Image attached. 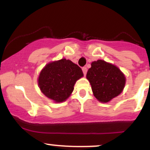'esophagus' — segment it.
<instances>
[{"mask_svg":"<svg viewBox=\"0 0 150 150\" xmlns=\"http://www.w3.org/2000/svg\"><path fill=\"white\" fill-rule=\"evenodd\" d=\"M82 72H83V74H84V75H86V74H87V68H86V67H83V68H82Z\"/></svg>","mask_w":150,"mask_h":150,"instance_id":"esophagus-1","label":"esophagus"}]
</instances>
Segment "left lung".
<instances>
[{"mask_svg":"<svg viewBox=\"0 0 150 150\" xmlns=\"http://www.w3.org/2000/svg\"><path fill=\"white\" fill-rule=\"evenodd\" d=\"M94 96L98 101L106 103L122 92L125 77L116 65L98 60L92 62L87 73Z\"/></svg>","mask_w":150,"mask_h":150,"instance_id":"left-lung-1","label":"left lung"}]
</instances>
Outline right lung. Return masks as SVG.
Listing matches in <instances>:
<instances>
[{
	"instance_id": "obj_1",
	"label": "right lung",
	"mask_w": 150,
	"mask_h": 150,
	"mask_svg": "<svg viewBox=\"0 0 150 150\" xmlns=\"http://www.w3.org/2000/svg\"><path fill=\"white\" fill-rule=\"evenodd\" d=\"M83 76L78 65L65 58L48 63L38 79V85L46 97L55 102L66 100L74 89L77 80Z\"/></svg>"
}]
</instances>
